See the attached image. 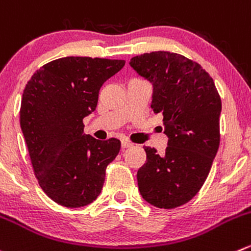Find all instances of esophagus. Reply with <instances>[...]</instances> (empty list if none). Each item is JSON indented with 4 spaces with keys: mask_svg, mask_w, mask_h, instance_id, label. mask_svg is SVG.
I'll use <instances>...</instances> for the list:
<instances>
[{
    "mask_svg": "<svg viewBox=\"0 0 251 251\" xmlns=\"http://www.w3.org/2000/svg\"><path fill=\"white\" fill-rule=\"evenodd\" d=\"M130 147H132V143H131L130 141H126V140L121 141V148H123V150H125V148H130Z\"/></svg>",
    "mask_w": 251,
    "mask_h": 251,
    "instance_id": "obj_1",
    "label": "esophagus"
}]
</instances>
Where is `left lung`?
Instances as JSON below:
<instances>
[{
  "label": "left lung",
  "instance_id": "left-lung-1",
  "mask_svg": "<svg viewBox=\"0 0 251 251\" xmlns=\"http://www.w3.org/2000/svg\"><path fill=\"white\" fill-rule=\"evenodd\" d=\"M130 66L153 86L151 108L162 114L168 146L163 154L143 147L141 196L158 208H175L200 191L220 147V94L212 77L193 60L169 51L131 58Z\"/></svg>",
  "mask_w": 251,
  "mask_h": 251
}]
</instances>
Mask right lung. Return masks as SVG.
Segmentation results:
<instances>
[{"mask_svg":"<svg viewBox=\"0 0 251 251\" xmlns=\"http://www.w3.org/2000/svg\"><path fill=\"white\" fill-rule=\"evenodd\" d=\"M124 65V60L69 56L44 65L25 84L22 132L39 185L58 205H89L103 189L120 141L86 135L83 119L96 110L104 82Z\"/></svg>","mask_w":251,"mask_h":251,"instance_id":"1","label":"right lung"}]
</instances>
